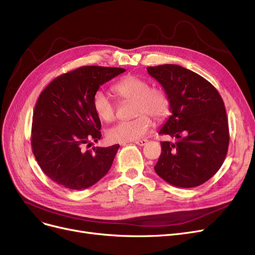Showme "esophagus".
Listing matches in <instances>:
<instances>
[{
    "mask_svg": "<svg viewBox=\"0 0 255 255\" xmlns=\"http://www.w3.org/2000/svg\"><path fill=\"white\" fill-rule=\"evenodd\" d=\"M134 143L136 145H138V146H144V145H146L148 143V140L147 139H137V140H135Z\"/></svg>",
    "mask_w": 255,
    "mask_h": 255,
    "instance_id": "1",
    "label": "esophagus"
}]
</instances>
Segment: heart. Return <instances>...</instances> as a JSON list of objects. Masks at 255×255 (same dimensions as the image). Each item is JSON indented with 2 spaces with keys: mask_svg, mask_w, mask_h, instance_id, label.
I'll list each match as a JSON object with an SVG mask.
<instances>
[{
  "mask_svg": "<svg viewBox=\"0 0 255 255\" xmlns=\"http://www.w3.org/2000/svg\"><path fill=\"white\" fill-rule=\"evenodd\" d=\"M112 90L123 101H133V113L136 116L129 121H121L108 129L107 138L112 143L131 142L147 134L155 121L163 120L170 108L167 92L159 87H150V83L137 75L129 74L112 86ZM93 110L104 122L115 120L117 106L106 93L98 91L92 100Z\"/></svg>",
  "mask_w": 255,
  "mask_h": 255,
  "instance_id": "1",
  "label": "heart"
}]
</instances>
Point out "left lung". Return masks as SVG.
Returning a JSON list of instances; mask_svg holds the SVG:
<instances>
[{"mask_svg": "<svg viewBox=\"0 0 255 255\" xmlns=\"http://www.w3.org/2000/svg\"><path fill=\"white\" fill-rule=\"evenodd\" d=\"M170 100L171 116L159 130L175 142H161L154 170L164 181L181 188L204 184L222 167L229 146L225 104L211 83L173 64L147 67Z\"/></svg>", "mask_w": 255, "mask_h": 255, "instance_id": "obj_1", "label": "left lung"}]
</instances>
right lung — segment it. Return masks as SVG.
<instances>
[{
	"label": "right lung",
	"instance_id": "obj_1",
	"mask_svg": "<svg viewBox=\"0 0 255 255\" xmlns=\"http://www.w3.org/2000/svg\"><path fill=\"white\" fill-rule=\"evenodd\" d=\"M125 71L83 66L55 78L40 94L32 117V152L44 173L56 184L86 189L109 171L119 144L93 151L84 148L102 136L93 96L101 85Z\"/></svg>",
	"mask_w": 255,
	"mask_h": 255
}]
</instances>
